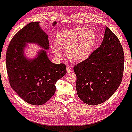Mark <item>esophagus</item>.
Wrapping results in <instances>:
<instances>
[{
	"label": "esophagus",
	"mask_w": 132,
	"mask_h": 132,
	"mask_svg": "<svg viewBox=\"0 0 132 132\" xmlns=\"http://www.w3.org/2000/svg\"><path fill=\"white\" fill-rule=\"evenodd\" d=\"M72 70V68H71V67L70 65H68L67 66V71L68 72H70Z\"/></svg>",
	"instance_id": "esophagus-1"
}]
</instances>
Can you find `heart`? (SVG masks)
Returning a JSON list of instances; mask_svg holds the SVG:
<instances>
[{
	"label": "heart",
	"mask_w": 132,
	"mask_h": 132,
	"mask_svg": "<svg viewBox=\"0 0 132 132\" xmlns=\"http://www.w3.org/2000/svg\"><path fill=\"white\" fill-rule=\"evenodd\" d=\"M96 34L92 29L77 27L58 33L56 43L51 44L53 53L58 58L61 57V49L66 50L71 61L81 62L89 57L96 43Z\"/></svg>",
	"instance_id": "1"
}]
</instances>
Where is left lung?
<instances>
[{
    "label": "left lung",
    "mask_w": 132,
    "mask_h": 132,
    "mask_svg": "<svg viewBox=\"0 0 132 132\" xmlns=\"http://www.w3.org/2000/svg\"><path fill=\"white\" fill-rule=\"evenodd\" d=\"M124 62L123 50L119 40L106 26L100 47L74 67L76 90L81 100L89 105L107 101L120 85Z\"/></svg>",
    "instance_id": "left-lung-1"
}]
</instances>
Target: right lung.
<instances>
[{"instance_id":"1","label":"right lung","mask_w":132,"mask_h":132,"mask_svg":"<svg viewBox=\"0 0 132 132\" xmlns=\"http://www.w3.org/2000/svg\"><path fill=\"white\" fill-rule=\"evenodd\" d=\"M56 24L54 21L52 26ZM29 43L43 49L32 59L25 54ZM49 48L48 36L40 22L30 23L22 28L7 48L6 63L10 86L21 99L33 105L47 102L55 94L56 82L67 73L65 65L52 63L49 60L46 51Z\"/></svg>"}]
</instances>
